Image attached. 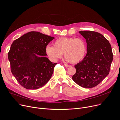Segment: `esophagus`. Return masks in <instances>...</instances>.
I'll use <instances>...</instances> for the list:
<instances>
[{"label": "esophagus", "instance_id": "34e87169", "mask_svg": "<svg viewBox=\"0 0 120 120\" xmlns=\"http://www.w3.org/2000/svg\"><path fill=\"white\" fill-rule=\"evenodd\" d=\"M64 65H65V67H71V66L68 65V64H64Z\"/></svg>", "mask_w": 120, "mask_h": 120}]
</instances>
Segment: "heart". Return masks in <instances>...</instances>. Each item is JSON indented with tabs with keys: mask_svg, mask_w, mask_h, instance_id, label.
Here are the masks:
<instances>
[{
	"mask_svg": "<svg viewBox=\"0 0 120 120\" xmlns=\"http://www.w3.org/2000/svg\"><path fill=\"white\" fill-rule=\"evenodd\" d=\"M45 51L53 61H57L64 53L66 61L77 63L85 56L86 45L84 39L81 38L61 37L53 42V46H47Z\"/></svg>",
	"mask_w": 120,
	"mask_h": 120,
	"instance_id": "heart-1",
	"label": "heart"
}]
</instances>
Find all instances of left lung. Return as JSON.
I'll return each instance as SVG.
<instances>
[{
    "mask_svg": "<svg viewBox=\"0 0 120 120\" xmlns=\"http://www.w3.org/2000/svg\"><path fill=\"white\" fill-rule=\"evenodd\" d=\"M79 33L86 40L87 53L75 65L76 72L72 79L82 87L91 88L109 75L113 57L112 49L109 41L99 33L90 30Z\"/></svg>",
    "mask_w": 120,
    "mask_h": 120,
    "instance_id": "obj_1",
    "label": "left lung"
}]
</instances>
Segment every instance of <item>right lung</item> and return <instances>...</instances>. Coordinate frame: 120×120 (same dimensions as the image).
<instances>
[{"mask_svg":"<svg viewBox=\"0 0 120 120\" xmlns=\"http://www.w3.org/2000/svg\"><path fill=\"white\" fill-rule=\"evenodd\" d=\"M54 38L37 31H30L12 42L8 55L11 71L25 89H39L51 78L57 63L46 57L45 49Z\"/></svg>","mask_w":120,"mask_h":120,"instance_id":"right-lung-1","label":"right lung"}]
</instances>
